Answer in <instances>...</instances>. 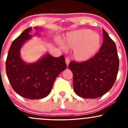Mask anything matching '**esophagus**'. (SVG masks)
Segmentation results:
<instances>
[{"label":"esophagus","instance_id":"1","mask_svg":"<svg viewBox=\"0 0 128 128\" xmlns=\"http://www.w3.org/2000/svg\"><path fill=\"white\" fill-rule=\"evenodd\" d=\"M66 64H67V66H68L69 63H70V60H69L68 58H66Z\"/></svg>","mask_w":128,"mask_h":128}]
</instances>
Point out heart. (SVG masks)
I'll use <instances>...</instances> for the list:
<instances>
[{"instance_id": "obj_1", "label": "heart", "mask_w": 128, "mask_h": 128, "mask_svg": "<svg viewBox=\"0 0 128 128\" xmlns=\"http://www.w3.org/2000/svg\"><path fill=\"white\" fill-rule=\"evenodd\" d=\"M59 43L63 46L61 42ZM63 43L66 47L73 48L74 59L84 62L90 60L98 53L101 46V38L90 29H79L67 34Z\"/></svg>"}]
</instances>
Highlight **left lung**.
<instances>
[{"instance_id": "obj_1", "label": "left lung", "mask_w": 128, "mask_h": 128, "mask_svg": "<svg viewBox=\"0 0 128 128\" xmlns=\"http://www.w3.org/2000/svg\"><path fill=\"white\" fill-rule=\"evenodd\" d=\"M103 36L99 52L92 58L84 62L69 63L73 74L74 91L82 98H99L106 94L116 81L119 66L117 48L104 29Z\"/></svg>"}]
</instances>
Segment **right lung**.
Masks as SVG:
<instances>
[{
  "instance_id": "obj_1",
  "label": "right lung",
  "mask_w": 128,
  "mask_h": 128,
  "mask_svg": "<svg viewBox=\"0 0 128 128\" xmlns=\"http://www.w3.org/2000/svg\"><path fill=\"white\" fill-rule=\"evenodd\" d=\"M32 28L25 29L13 41L6 61V72L17 94L26 99H40L49 95L55 79L67 66L64 56L56 58L48 53L36 62H24L20 51L24 42L32 38L29 34Z\"/></svg>"
}]
</instances>
